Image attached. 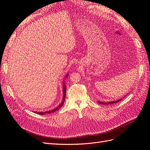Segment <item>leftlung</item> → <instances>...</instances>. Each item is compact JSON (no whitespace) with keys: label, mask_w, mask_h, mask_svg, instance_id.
Masks as SVG:
<instances>
[{"label":"left lung","mask_w":150,"mask_h":150,"mask_svg":"<svg viewBox=\"0 0 150 150\" xmlns=\"http://www.w3.org/2000/svg\"><path fill=\"white\" fill-rule=\"evenodd\" d=\"M121 99H119L116 101H112V102H107V103H105V102H99V104H114V103H117L118 102L120 101Z\"/></svg>","instance_id":"1"}]
</instances>
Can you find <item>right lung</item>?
<instances>
[{
  "label": "right lung",
  "instance_id": "add662e5",
  "mask_svg": "<svg viewBox=\"0 0 150 150\" xmlns=\"http://www.w3.org/2000/svg\"><path fill=\"white\" fill-rule=\"evenodd\" d=\"M68 76V75H67V76ZM63 101H62V103L59 104L57 108H55V109H53V110H50V111H46V112H36V113H37L38 114H40V115H45V114H50V113H52V112H55V111H57V110H58L59 109H60L61 108V107L63 105V104H64V102H65V97H66V87H65V85L64 84V85H63Z\"/></svg>",
  "mask_w": 150,
  "mask_h": 150
}]
</instances>
